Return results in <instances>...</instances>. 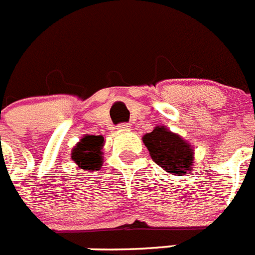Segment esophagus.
Returning a JSON list of instances; mask_svg holds the SVG:
<instances>
[{
    "label": "esophagus",
    "mask_w": 255,
    "mask_h": 255,
    "mask_svg": "<svg viewBox=\"0 0 255 255\" xmlns=\"http://www.w3.org/2000/svg\"><path fill=\"white\" fill-rule=\"evenodd\" d=\"M118 129L119 131H128V130H130V124H126V123L119 124Z\"/></svg>",
    "instance_id": "obj_1"
}]
</instances>
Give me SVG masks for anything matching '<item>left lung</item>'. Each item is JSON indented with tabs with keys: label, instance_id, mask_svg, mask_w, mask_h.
I'll return each instance as SVG.
<instances>
[{
	"label": "left lung",
	"instance_id": "left-lung-1",
	"mask_svg": "<svg viewBox=\"0 0 255 255\" xmlns=\"http://www.w3.org/2000/svg\"><path fill=\"white\" fill-rule=\"evenodd\" d=\"M143 141L154 162L168 173L177 176L187 173L192 168L193 150L179 135L156 126L151 132L144 135Z\"/></svg>",
	"mask_w": 255,
	"mask_h": 255
}]
</instances>
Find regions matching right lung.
Returning a JSON list of instances; mask_svg holds the SVG:
<instances>
[{
	"label": "right lung",
	"instance_id": "add662e5",
	"mask_svg": "<svg viewBox=\"0 0 255 255\" xmlns=\"http://www.w3.org/2000/svg\"><path fill=\"white\" fill-rule=\"evenodd\" d=\"M104 137L101 135H87L81 139L72 151V159L85 170H95L102 163Z\"/></svg>",
	"mask_w": 255,
	"mask_h": 255
}]
</instances>
